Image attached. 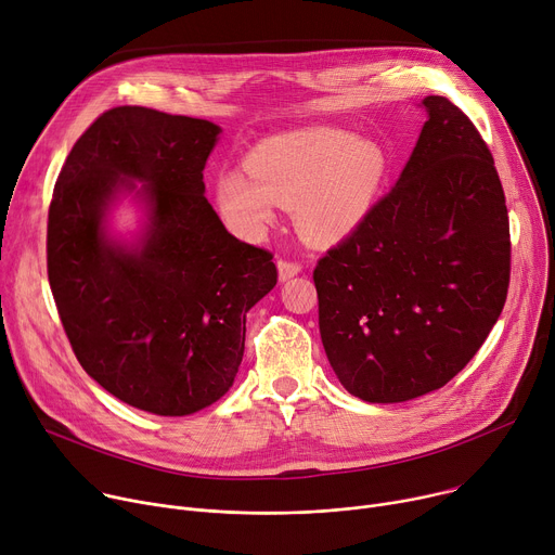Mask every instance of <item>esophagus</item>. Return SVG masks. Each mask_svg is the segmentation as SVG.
Returning a JSON list of instances; mask_svg holds the SVG:
<instances>
[{
  "mask_svg": "<svg viewBox=\"0 0 555 555\" xmlns=\"http://www.w3.org/2000/svg\"><path fill=\"white\" fill-rule=\"evenodd\" d=\"M278 271H280V280H291L293 275H297L302 271V264L295 262V260H286V258H280L278 260Z\"/></svg>",
  "mask_w": 555,
  "mask_h": 555,
  "instance_id": "esophagus-1",
  "label": "esophagus"
}]
</instances>
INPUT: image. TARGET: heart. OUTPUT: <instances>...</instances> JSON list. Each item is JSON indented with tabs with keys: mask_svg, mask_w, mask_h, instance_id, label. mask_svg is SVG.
<instances>
[{
	"mask_svg": "<svg viewBox=\"0 0 555 555\" xmlns=\"http://www.w3.org/2000/svg\"><path fill=\"white\" fill-rule=\"evenodd\" d=\"M387 176V153L373 140L339 129H302L267 138L244 170H224L218 208L240 235L255 237L293 206L300 231L320 244L349 235L369 212Z\"/></svg>",
	"mask_w": 555,
	"mask_h": 555,
	"instance_id": "1",
	"label": "heart"
}]
</instances>
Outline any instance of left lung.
I'll list each match as a JSON object with an SVG mask.
<instances>
[{"mask_svg": "<svg viewBox=\"0 0 555 555\" xmlns=\"http://www.w3.org/2000/svg\"><path fill=\"white\" fill-rule=\"evenodd\" d=\"M429 113L398 184L318 260L320 335L343 387L404 402L444 387L498 322L511 275L493 155L447 98Z\"/></svg>", "mask_w": 555, "mask_h": 555, "instance_id": "1", "label": "left lung"}]
</instances>
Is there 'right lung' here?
Returning <instances> with one entry per match:
<instances>
[{"label": "right lung", "instance_id": "obj_1", "mask_svg": "<svg viewBox=\"0 0 555 555\" xmlns=\"http://www.w3.org/2000/svg\"><path fill=\"white\" fill-rule=\"evenodd\" d=\"M218 133L206 119L115 106L70 149L49 206V282L75 358L108 393L155 415H189L229 391L246 313L278 284L273 253L233 237L204 197ZM129 179L147 184L152 208L135 251L101 227Z\"/></svg>", "mask_w": 555, "mask_h": 555}]
</instances>
